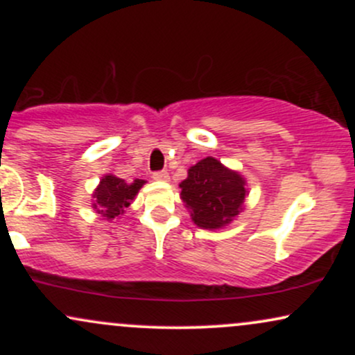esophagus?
Returning <instances> with one entry per match:
<instances>
[{"label": "esophagus", "instance_id": "34e87169", "mask_svg": "<svg viewBox=\"0 0 355 355\" xmlns=\"http://www.w3.org/2000/svg\"><path fill=\"white\" fill-rule=\"evenodd\" d=\"M153 180H160V182H168L170 180V175L166 170H160V172H155L153 175Z\"/></svg>", "mask_w": 355, "mask_h": 355}]
</instances>
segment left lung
Here are the masks:
<instances>
[{
    "label": "left lung",
    "mask_w": 355,
    "mask_h": 355,
    "mask_svg": "<svg viewBox=\"0 0 355 355\" xmlns=\"http://www.w3.org/2000/svg\"><path fill=\"white\" fill-rule=\"evenodd\" d=\"M180 189L195 225L209 230L229 225L242 210L247 195L245 178L214 157L190 166Z\"/></svg>",
    "instance_id": "left-lung-1"
}]
</instances>
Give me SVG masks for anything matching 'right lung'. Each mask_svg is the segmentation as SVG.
Returning <instances> with one entry per match:
<instances>
[{"label": "right lung", "instance_id": "1", "mask_svg": "<svg viewBox=\"0 0 355 355\" xmlns=\"http://www.w3.org/2000/svg\"><path fill=\"white\" fill-rule=\"evenodd\" d=\"M144 183L145 180H140V178H135L128 183L115 175H105L93 193V198H95L93 209L107 220L118 218L125 214V209L130 207Z\"/></svg>", "mask_w": 355, "mask_h": 355}]
</instances>
